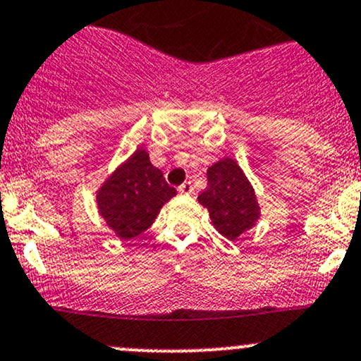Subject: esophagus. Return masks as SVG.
I'll use <instances>...</instances> for the list:
<instances>
[{"instance_id":"obj_1","label":"esophagus","mask_w":361,"mask_h":361,"mask_svg":"<svg viewBox=\"0 0 361 361\" xmlns=\"http://www.w3.org/2000/svg\"><path fill=\"white\" fill-rule=\"evenodd\" d=\"M178 192H180L181 195H190V193H193V185L190 183V181H185L183 185H180V187H178Z\"/></svg>"}]
</instances>
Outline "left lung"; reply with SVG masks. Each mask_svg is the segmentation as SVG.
Here are the masks:
<instances>
[{"mask_svg":"<svg viewBox=\"0 0 361 361\" xmlns=\"http://www.w3.org/2000/svg\"><path fill=\"white\" fill-rule=\"evenodd\" d=\"M197 199L209 211L212 226L228 240H238L261 218L252 183L231 157L219 159L207 169V187Z\"/></svg>","mask_w":361,"mask_h":361,"instance_id":"8db88e82","label":"left lung"}]
</instances>
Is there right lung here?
<instances>
[{"mask_svg":"<svg viewBox=\"0 0 361 361\" xmlns=\"http://www.w3.org/2000/svg\"><path fill=\"white\" fill-rule=\"evenodd\" d=\"M174 195L176 190L152 164L149 152L138 147L100 185L97 207L116 237L131 240L149 228Z\"/></svg>","mask_w":361,"mask_h":361,"instance_id":"add662e5","label":"right lung"}]
</instances>
